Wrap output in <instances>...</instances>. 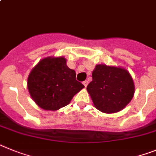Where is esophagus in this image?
<instances>
[{
  "mask_svg": "<svg viewBox=\"0 0 156 156\" xmlns=\"http://www.w3.org/2000/svg\"><path fill=\"white\" fill-rule=\"evenodd\" d=\"M82 83H83V85L85 86V87H86V86H88V81H84Z\"/></svg>",
  "mask_w": 156,
  "mask_h": 156,
  "instance_id": "34e87169",
  "label": "esophagus"
}]
</instances>
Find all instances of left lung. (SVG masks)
<instances>
[{
  "label": "left lung",
  "mask_w": 156,
  "mask_h": 156,
  "mask_svg": "<svg viewBox=\"0 0 156 156\" xmlns=\"http://www.w3.org/2000/svg\"><path fill=\"white\" fill-rule=\"evenodd\" d=\"M92 77L87 91L95 108L101 112L108 114L120 112L133 97L134 83L126 69L98 64Z\"/></svg>",
  "instance_id": "8db88e82"
}]
</instances>
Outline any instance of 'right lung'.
I'll return each mask as SVG.
<instances>
[{
  "label": "right lung",
  "mask_w": 156,
  "mask_h": 156,
  "mask_svg": "<svg viewBox=\"0 0 156 156\" xmlns=\"http://www.w3.org/2000/svg\"><path fill=\"white\" fill-rule=\"evenodd\" d=\"M85 86L76 80V73L67 66L64 57L48 56L39 61L30 73L27 88L37 105L47 111L67 106Z\"/></svg>",
  "instance_id": "1"
}]
</instances>
